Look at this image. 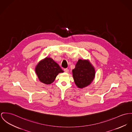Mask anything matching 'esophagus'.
<instances>
[{"instance_id": "esophagus-1", "label": "esophagus", "mask_w": 132, "mask_h": 132, "mask_svg": "<svg viewBox=\"0 0 132 132\" xmlns=\"http://www.w3.org/2000/svg\"><path fill=\"white\" fill-rule=\"evenodd\" d=\"M64 71H65V72H66V73H68V72H69V70H68L67 68H65V69H64Z\"/></svg>"}]
</instances>
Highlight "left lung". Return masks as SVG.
<instances>
[{"instance_id":"left-lung-1","label":"left lung","mask_w":132,"mask_h":132,"mask_svg":"<svg viewBox=\"0 0 132 132\" xmlns=\"http://www.w3.org/2000/svg\"><path fill=\"white\" fill-rule=\"evenodd\" d=\"M73 76L76 85L83 88L89 85L95 76V70L91 64L86 60L79 59L72 70Z\"/></svg>"}]
</instances>
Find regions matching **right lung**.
<instances>
[{
	"mask_svg": "<svg viewBox=\"0 0 132 132\" xmlns=\"http://www.w3.org/2000/svg\"><path fill=\"white\" fill-rule=\"evenodd\" d=\"M64 71L51 58H46L40 62L36 68V72L42 82L50 84L55 80L57 75Z\"/></svg>",
	"mask_w": 132,
	"mask_h": 132,
	"instance_id": "right-lung-1",
	"label": "right lung"
}]
</instances>
